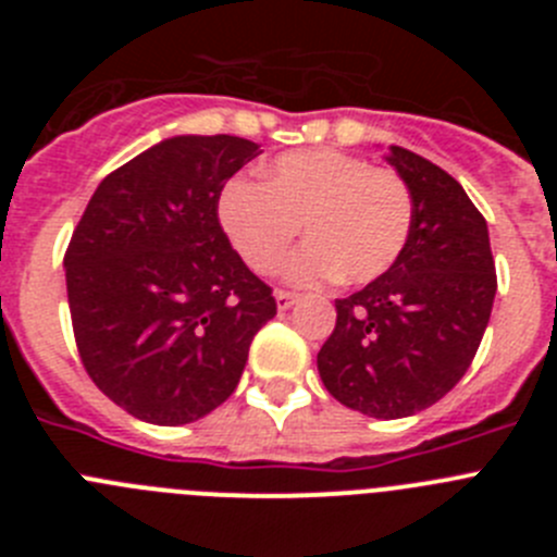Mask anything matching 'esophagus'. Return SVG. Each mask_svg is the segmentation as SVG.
Here are the masks:
<instances>
[{
	"instance_id": "34e87169",
	"label": "esophagus",
	"mask_w": 557,
	"mask_h": 557,
	"mask_svg": "<svg viewBox=\"0 0 557 557\" xmlns=\"http://www.w3.org/2000/svg\"><path fill=\"white\" fill-rule=\"evenodd\" d=\"M298 301V295L295 293H287V289H275V304H278V309H289L293 307V304Z\"/></svg>"
}]
</instances>
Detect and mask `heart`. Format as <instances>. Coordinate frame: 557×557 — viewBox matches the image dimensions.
I'll list each match as a JSON object with an SVG mask.
<instances>
[{"label":"heart","instance_id":"obj_1","mask_svg":"<svg viewBox=\"0 0 557 557\" xmlns=\"http://www.w3.org/2000/svg\"><path fill=\"white\" fill-rule=\"evenodd\" d=\"M218 218L253 273H273L304 225L309 243L287 264L289 282L371 284L405 253L412 195L398 172L318 147L278 156L264 170V184L228 181L220 191Z\"/></svg>","mask_w":557,"mask_h":557}]
</instances>
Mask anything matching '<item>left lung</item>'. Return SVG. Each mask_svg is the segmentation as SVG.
<instances>
[{
    "mask_svg": "<svg viewBox=\"0 0 557 557\" xmlns=\"http://www.w3.org/2000/svg\"><path fill=\"white\" fill-rule=\"evenodd\" d=\"M387 164L410 186V239L382 278L334 301L337 323L318 371L339 405L407 418L469 371L494 307L496 268L485 218L449 172L396 145Z\"/></svg>",
    "mask_w": 557,
    "mask_h": 557,
    "instance_id": "1",
    "label": "left lung"
}]
</instances>
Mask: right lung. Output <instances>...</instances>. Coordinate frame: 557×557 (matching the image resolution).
<instances>
[{
  "mask_svg": "<svg viewBox=\"0 0 557 557\" xmlns=\"http://www.w3.org/2000/svg\"><path fill=\"white\" fill-rule=\"evenodd\" d=\"M259 152L225 133L159 141L102 178L72 234L63 268L83 368L139 421L218 410L275 314L218 218L225 181Z\"/></svg>",
  "mask_w": 557,
  "mask_h": 557,
  "instance_id": "1",
  "label": "right lung"
}]
</instances>
